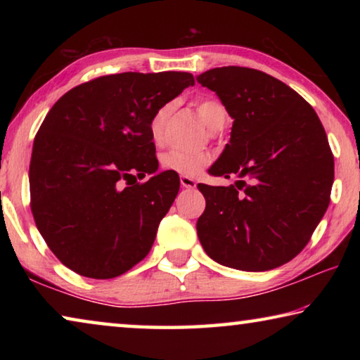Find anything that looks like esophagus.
<instances>
[{
	"label": "esophagus",
	"mask_w": 360,
	"mask_h": 360,
	"mask_svg": "<svg viewBox=\"0 0 360 360\" xmlns=\"http://www.w3.org/2000/svg\"><path fill=\"white\" fill-rule=\"evenodd\" d=\"M179 181H181V186L184 188H195V187H197V182H195V179L188 178V176H181Z\"/></svg>",
	"instance_id": "obj_1"
}]
</instances>
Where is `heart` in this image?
I'll return each mask as SVG.
<instances>
[{
  "instance_id": "obj_1",
  "label": "heart",
  "mask_w": 360,
  "mask_h": 360,
  "mask_svg": "<svg viewBox=\"0 0 360 360\" xmlns=\"http://www.w3.org/2000/svg\"><path fill=\"white\" fill-rule=\"evenodd\" d=\"M195 109L202 120L211 130H219L227 120V111H225L224 105L216 98H202L195 103ZM173 111L172 103L162 105L157 111L152 114L149 122V133L152 141L155 144H160L163 139V130H165V124ZM212 160V155L210 152L205 150H182V149H169L163 152L160 155L162 167L168 169V172L179 173L184 176H195L198 174L200 169L208 165Z\"/></svg>"
}]
</instances>
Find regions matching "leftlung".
<instances>
[{"instance_id":"obj_1","label":"left lung","mask_w":360,"mask_h":360,"mask_svg":"<svg viewBox=\"0 0 360 360\" xmlns=\"http://www.w3.org/2000/svg\"><path fill=\"white\" fill-rule=\"evenodd\" d=\"M197 81L221 98L233 127L210 168L236 176L227 187L198 184L205 252L221 265L266 271L302 252L330 203L333 154L308 101L264 71L222 66Z\"/></svg>"}]
</instances>
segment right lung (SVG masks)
I'll use <instances>...</instances> for the list:
<instances>
[{
  "label": "right lung",
  "mask_w": 360,
  "mask_h": 360,
  "mask_svg": "<svg viewBox=\"0 0 360 360\" xmlns=\"http://www.w3.org/2000/svg\"><path fill=\"white\" fill-rule=\"evenodd\" d=\"M195 79L122 72L71 89L47 112L30 163L32 212L56 257L77 275H124L149 254L179 176L158 168L149 122ZM146 174L153 178L137 179Z\"/></svg>",
  "instance_id": "add662e5"
}]
</instances>
